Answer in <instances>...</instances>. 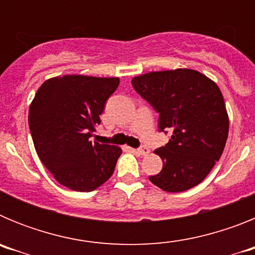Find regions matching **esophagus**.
I'll return each mask as SVG.
<instances>
[{
	"label": "esophagus",
	"instance_id": "esophagus-1",
	"mask_svg": "<svg viewBox=\"0 0 255 255\" xmlns=\"http://www.w3.org/2000/svg\"><path fill=\"white\" fill-rule=\"evenodd\" d=\"M136 153H138L139 155H147L148 153H149V149H148L147 147H140L136 149Z\"/></svg>",
	"mask_w": 255,
	"mask_h": 255
}]
</instances>
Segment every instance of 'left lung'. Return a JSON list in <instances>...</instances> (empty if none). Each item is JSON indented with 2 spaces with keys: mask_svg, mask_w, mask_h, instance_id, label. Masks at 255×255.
Segmentation results:
<instances>
[{
  "mask_svg": "<svg viewBox=\"0 0 255 255\" xmlns=\"http://www.w3.org/2000/svg\"><path fill=\"white\" fill-rule=\"evenodd\" d=\"M134 89L159 114V131H171L161 157V172L150 182L168 193L194 188L221 158L229 135L224 96L197 70L150 71L132 78Z\"/></svg>",
  "mask_w": 255,
  "mask_h": 255,
  "instance_id": "left-lung-1",
  "label": "left lung"
}]
</instances>
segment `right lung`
Returning <instances> with one entry per match:
<instances>
[{"label": "right lung", "mask_w": 255, "mask_h": 255, "mask_svg": "<svg viewBox=\"0 0 255 255\" xmlns=\"http://www.w3.org/2000/svg\"><path fill=\"white\" fill-rule=\"evenodd\" d=\"M119 84V78L64 75L46 80L35 93L29 129L38 157L61 185L92 191L112 176L123 150L91 136Z\"/></svg>", "instance_id": "obj_1"}]
</instances>
